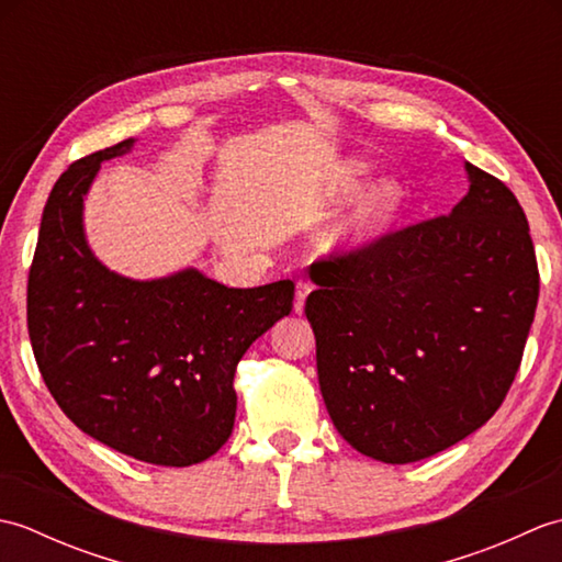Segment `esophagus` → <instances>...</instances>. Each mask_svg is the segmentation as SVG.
<instances>
[{
	"mask_svg": "<svg viewBox=\"0 0 562 562\" xmlns=\"http://www.w3.org/2000/svg\"><path fill=\"white\" fill-rule=\"evenodd\" d=\"M312 282H306V280H300L296 282V294H294V312L296 314H302L304 312V304H306V296L312 294Z\"/></svg>",
	"mask_w": 562,
	"mask_h": 562,
	"instance_id": "obj_1",
	"label": "esophagus"
}]
</instances>
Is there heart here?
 Segmentation results:
<instances>
[{"instance_id":"heart-1","label":"heart","mask_w":562,"mask_h":562,"mask_svg":"<svg viewBox=\"0 0 562 562\" xmlns=\"http://www.w3.org/2000/svg\"><path fill=\"white\" fill-rule=\"evenodd\" d=\"M369 176V164L362 159L342 161L330 176L328 195L333 200H348L360 190ZM403 205V190L393 181H381L360 200V205L345 220L336 232L330 234V244L360 248L376 241L381 234H386L393 220L398 217Z\"/></svg>"}]
</instances>
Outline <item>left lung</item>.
<instances>
[{
  "label": "left lung",
  "mask_w": 562,
  "mask_h": 562,
  "mask_svg": "<svg viewBox=\"0 0 562 562\" xmlns=\"http://www.w3.org/2000/svg\"><path fill=\"white\" fill-rule=\"evenodd\" d=\"M465 171L449 214L312 266L321 393L342 439L376 461H420L469 437L521 364L539 302L527 214L499 178Z\"/></svg>",
  "instance_id": "1"
}]
</instances>
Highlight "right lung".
<instances>
[{
	"mask_svg": "<svg viewBox=\"0 0 562 562\" xmlns=\"http://www.w3.org/2000/svg\"><path fill=\"white\" fill-rule=\"evenodd\" d=\"M93 151L57 178L29 272V336L47 391L81 432L154 465L210 459L229 439L236 364L290 316L294 282L224 288L195 268L130 280L101 266L83 236Z\"/></svg>",
	"mask_w": 562,
	"mask_h": 562,
	"instance_id": "1",
	"label": "right lung"
}]
</instances>
